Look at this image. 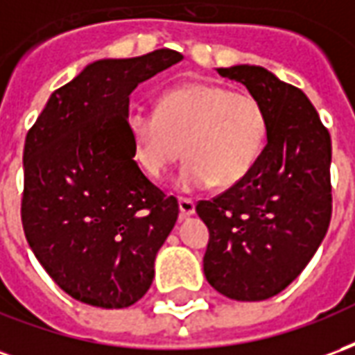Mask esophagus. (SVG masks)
<instances>
[{
    "mask_svg": "<svg viewBox=\"0 0 355 355\" xmlns=\"http://www.w3.org/2000/svg\"><path fill=\"white\" fill-rule=\"evenodd\" d=\"M178 209H180V216L186 218V216H192L196 213V203L192 200H186V198H180L178 200Z\"/></svg>",
    "mask_w": 355,
    "mask_h": 355,
    "instance_id": "34e87169",
    "label": "esophagus"
}]
</instances>
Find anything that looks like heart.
I'll return each mask as SVG.
<instances>
[{
    "instance_id": "heart-1",
    "label": "heart",
    "mask_w": 355,
    "mask_h": 355,
    "mask_svg": "<svg viewBox=\"0 0 355 355\" xmlns=\"http://www.w3.org/2000/svg\"><path fill=\"white\" fill-rule=\"evenodd\" d=\"M127 129L135 162L152 178L165 177L184 152L177 186L192 192L245 178L266 142V114L251 93L190 81L163 94L157 112L132 110Z\"/></svg>"
}]
</instances>
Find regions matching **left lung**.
I'll list each match as a JSON object with an SVG mask.
<instances>
[{
	"instance_id": "8db88e82",
	"label": "left lung",
	"mask_w": 355,
	"mask_h": 355,
	"mask_svg": "<svg viewBox=\"0 0 355 355\" xmlns=\"http://www.w3.org/2000/svg\"><path fill=\"white\" fill-rule=\"evenodd\" d=\"M257 96L266 146L253 169L213 201L203 272L220 295L257 302L282 293L312 261L331 223V137L300 89L262 66L216 68Z\"/></svg>"
}]
</instances>
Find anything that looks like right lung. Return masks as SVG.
<instances>
[{
  "instance_id": "1",
  "label": "right lung",
  "mask_w": 355,
  "mask_h": 355,
  "mask_svg": "<svg viewBox=\"0 0 355 355\" xmlns=\"http://www.w3.org/2000/svg\"><path fill=\"white\" fill-rule=\"evenodd\" d=\"M180 60L173 49L94 60L51 94L28 131L24 234L53 282L80 302L127 308L152 285L178 203L135 162L129 96Z\"/></svg>"
}]
</instances>
